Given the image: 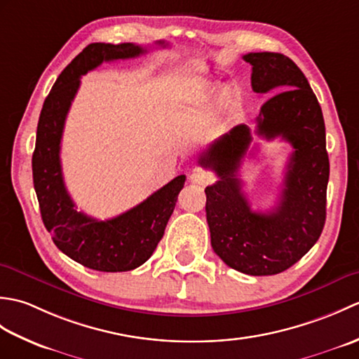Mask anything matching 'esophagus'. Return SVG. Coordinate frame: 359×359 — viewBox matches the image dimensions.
Wrapping results in <instances>:
<instances>
[{"instance_id": "1", "label": "esophagus", "mask_w": 359, "mask_h": 359, "mask_svg": "<svg viewBox=\"0 0 359 359\" xmlns=\"http://www.w3.org/2000/svg\"><path fill=\"white\" fill-rule=\"evenodd\" d=\"M189 180H191L193 184L205 187V185H208L210 182H212V177H211V174H208V172H205L202 170H196V171L191 172V175H189Z\"/></svg>"}]
</instances>
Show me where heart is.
Instances as JSON below:
<instances>
[{
	"instance_id": "1",
	"label": "heart",
	"mask_w": 359,
	"mask_h": 359,
	"mask_svg": "<svg viewBox=\"0 0 359 359\" xmlns=\"http://www.w3.org/2000/svg\"><path fill=\"white\" fill-rule=\"evenodd\" d=\"M226 95V93H222L207 80L194 81L187 88L184 98L175 108V116L179 118H191L197 114L215 112L225 102Z\"/></svg>"
}]
</instances>
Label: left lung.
I'll use <instances>...</instances> for the list:
<instances>
[{"mask_svg":"<svg viewBox=\"0 0 359 359\" xmlns=\"http://www.w3.org/2000/svg\"><path fill=\"white\" fill-rule=\"evenodd\" d=\"M243 60L251 65L255 93H278L262 104L255 133L265 140L282 137L293 147L279 203L256 212L242 193L238 171L253 140L247 125L219 137L199 165L219 177L205 188L215 253L241 273L269 276L290 269L321 236L330 163L321 106L299 67L278 52H250Z\"/></svg>","mask_w":359,"mask_h":359,"instance_id":"obj_1","label":"left lung"}]
</instances>
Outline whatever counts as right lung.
Listing matches in <instances>:
<instances>
[{"instance_id":"right-lung-1","label":"right lung","mask_w":359,"mask_h":359,"mask_svg":"<svg viewBox=\"0 0 359 359\" xmlns=\"http://www.w3.org/2000/svg\"><path fill=\"white\" fill-rule=\"evenodd\" d=\"M157 44L166 46L163 41ZM144 52L147 49L133 43L86 46L53 83L36 126L32 174L43 224L60 251L97 271H129L148 261L163 238L187 179L177 175L147 201L108 220H97L79 211L65 187L60 143L80 77L103 62L134 58Z\"/></svg>"}]
</instances>
